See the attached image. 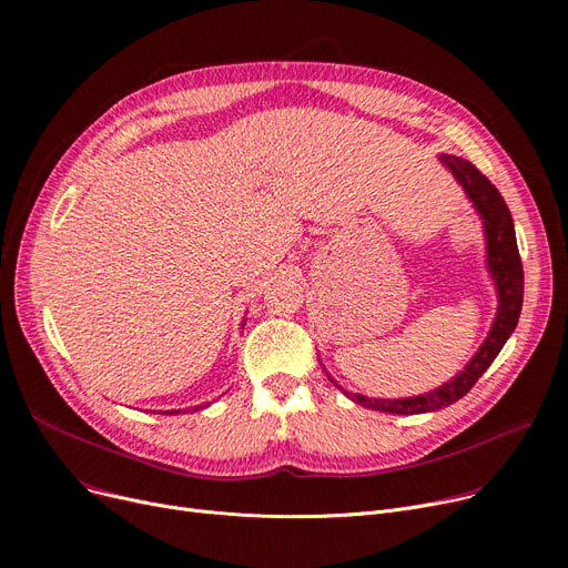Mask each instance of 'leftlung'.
Returning a JSON list of instances; mask_svg holds the SVG:
<instances>
[{
	"instance_id": "obj_1",
	"label": "left lung",
	"mask_w": 568,
	"mask_h": 568,
	"mask_svg": "<svg viewBox=\"0 0 568 568\" xmlns=\"http://www.w3.org/2000/svg\"><path fill=\"white\" fill-rule=\"evenodd\" d=\"M439 163L454 174V179L463 186L467 200L471 202L476 214H479L484 223L486 266L497 290V315L493 320L486 341L481 343L479 349L474 352V356L465 364V368L456 377L444 382L442 386H437V389L428 394L409 396V398H368V396L343 389V386L326 373V377H329L334 386H338L352 403H359L368 409L407 416V414L437 412L442 407L454 405L471 389L476 379L488 371V366L495 362V356L499 354L504 343L509 341V336L518 326V317L523 308V262L518 253L516 227H514L509 206H506L499 191L488 182V176H484L469 161L452 154H439Z\"/></svg>"
}]
</instances>
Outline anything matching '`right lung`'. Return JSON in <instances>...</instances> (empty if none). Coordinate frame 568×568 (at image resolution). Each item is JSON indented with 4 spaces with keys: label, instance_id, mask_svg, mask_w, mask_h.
<instances>
[{
    "label": "right lung",
    "instance_id": "add662e5",
    "mask_svg": "<svg viewBox=\"0 0 568 568\" xmlns=\"http://www.w3.org/2000/svg\"><path fill=\"white\" fill-rule=\"evenodd\" d=\"M246 326V320H242V329ZM204 407H209V403H204V405H195V407H189V409H170V412H163V414H189V412H197V409H204Z\"/></svg>",
    "mask_w": 568,
    "mask_h": 568
}]
</instances>
